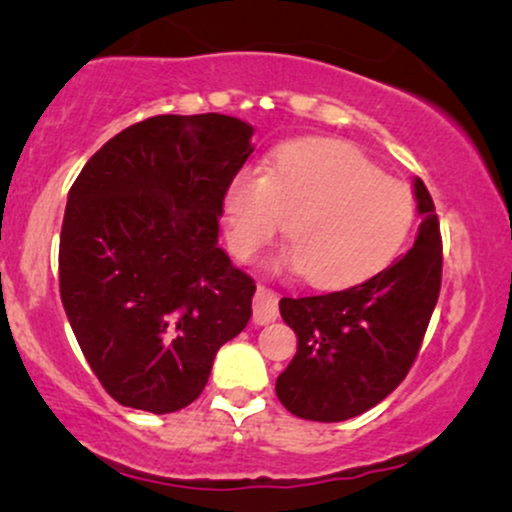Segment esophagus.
Wrapping results in <instances>:
<instances>
[{
    "label": "esophagus",
    "instance_id": "obj_1",
    "mask_svg": "<svg viewBox=\"0 0 512 512\" xmlns=\"http://www.w3.org/2000/svg\"><path fill=\"white\" fill-rule=\"evenodd\" d=\"M276 317H279V298H276V293L267 289V286H257L255 301H252V320L257 325H269Z\"/></svg>",
    "mask_w": 512,
    "mask_h": 512
}]
</instances>
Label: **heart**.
Listing matches in <instances>:
<instances>
[{"label":"heart","mask_w":512,"mask_h":512,"mask_svg":"<svg viewBox=\"0 0 512 512\" xmlns=\"http://www.w3.org/2000/svg\"><path fill=\"white\" fill-rule=\"evenodd\" d=\"M228 245L252 260L286 221L284 264L320 289H342L385 269L402 250L414 199L356 146L301 139L281 146L262 178L238 173L221 199Z\"/></svg>","instance_id":"b5f03b06"}]
</instances>
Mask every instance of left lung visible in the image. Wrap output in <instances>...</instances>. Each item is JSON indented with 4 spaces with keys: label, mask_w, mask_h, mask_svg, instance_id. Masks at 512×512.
I'll return each instance as SVG.
<instances>
[{
    "label": "left lung",
    "mask_w": 512,
    "mask_h": 512,
    "mask_svg": "<svg viewBox=\"0 0 512 512\" xmlns=\"http://www.w3.org/2000/svg\"><path fill=\"white\" fill-rule=\"evenodd\" d=\"M421 226L414 248L351 289L281 298L298 351L276 378V397L308 421L354 419L407 378L438 303L443 245L433 199L414 180Z\"/></svg>",
    "instance_id": "1"
}]
</instances>
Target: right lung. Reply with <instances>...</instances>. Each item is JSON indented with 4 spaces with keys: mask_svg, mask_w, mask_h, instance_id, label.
I'll return each instance as SVG.
<instances>
[{
    "mask_svg": "<svg viewBox=\"0 0 512 512\" xmlns=\"http://www.w3.org/2000/svg\"><path fill=\"white\" fill-rule=\"evenodd\" d=\"M252 134L219 113L149 117L103 144L69 190L62 305L122 407L192 404L216 351L248 325L255 281L219 248V216Z\"/></svg>",
    "mask_w": 512,
    "mask_h": 512,
    "instance_id": "obj_1",
    "label": "right lung"
}]
</instances>
